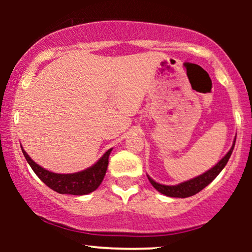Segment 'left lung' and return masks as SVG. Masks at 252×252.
<instances>
[{
	"label": "left lung",
	"mask_w": 252,
	"mask_h": 252,
	"mask_svg": "<svg viewBox=\"0 0 252 252\" xmlns=\"http://www.w3.org/2000/svg\"><path fill=\"white\" fill-rule=\"evenodd\" d=\"M235 143H236V140L233 141L232 147H231V149L228 150L227 154L225 155L224 158H222L215 167H213V168L207 170V172L204 173V174L192 179V180L185 181L182 182V184L176 185V186H166V185L158 184V182H155L152 178H149V176H148V180L150 181V184L153 185V187H154L155 189H158V192L162 193V194L167 196H172V198H187V196L194 195L196 193L200 192L201 189H204L207 185L211 184V182L215 180L217 175H218L222 170V168L226 166L228 158H230V156L233 152V148H235Z\"/></svg>",
	"instance_id": "1"
}]
</instances>
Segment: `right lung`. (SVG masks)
<instances>
[{
    "mask_svg": "<svg viewBox=\"0 0 252 252\" xmlns=\"http://www.w3.org/2000/svg\"><path fill=\"white\" fill-rule=\"evenodd\" d=\"M111 150L112 149H109L96 164H94L88 169L82 170V172L73 173V174H57V173H52L50 170L43 169L42 167H40L39 164H36L32 160L24 149H22V153H24L26 160L30 163L34 173L50 189L60 193V194L84 195L94 192L102 184L104 175L106 173V168H108L109 155Z\"/></svg>",
    "mask_w": 252,
    "mask_h": 252,
    "instance_id": "obj_1",
    "label": "right lung"
}]
</instances>
